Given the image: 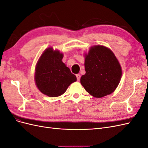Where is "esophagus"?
I'll return each mask as SVG.
<instances>
[{"label": "esophagus", "mask_w": 148, "mask_h": 148, "mask_svg": "<svg viewBox=\"0 0 148 148\" xmlns=\"http://www.w3.org/2000/svg\"><path fill=\"white\" fill-rule=\"evenodd\" d=\"M76 77H77V81H79L80 78H81V75H80L79 74H77V75H76Z\"/></svg>", "instance_id": "esophagus-1"}]
</instances>
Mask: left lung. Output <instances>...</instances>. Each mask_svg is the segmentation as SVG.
<instances>
[{"mask_svg":"<svg viewBox=\"0 0 148 148\" xmlns=\"http://www.w3.org/2000/svg\"><path fill=\"white\" fill-rule=\"evenodd\" d=\"M86 73L80 83L89 95L101 98L112 93L122 75V67L110 49L102 45L90 47L84 54Z\"/></svg>","mask_w":148,"mask_h":148,"instance_id":"1","label":"left lung"}]
</instances>
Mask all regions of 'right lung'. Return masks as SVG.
Here are the masks:
<instances>
[{"instance_id": "add662e5", "label": "right lung", "mask_w": 148, "mask_h": 148, "mask_svg": "<svg viewBox=\"0 0 148 148\" xmlns=\"http://www.w3.org/2000/svg\"><path fill=\"white\" fill-rule=\"evenodd\" d=\"M63 57L59 50L48 47L36 65V85L40 91L49 97L61 96L71 83L77 81L76 76L62 62Z\"/></svg>"}]
</instances>
